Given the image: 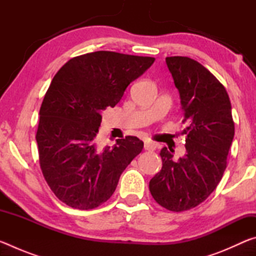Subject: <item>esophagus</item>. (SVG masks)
Returning a JSON list of instances; mask_svg holds the SVG:
<instances>
[{"label": "esophagus", "mask_w": 256, "mask_h": 256, "mask_svg": "<svg viewBox=\"0 0 256 256\" xmlns=\"http://www.w3.org/2000/svg\"><path fill=\"white\" fill-rule=\"evenodd\" d=\"M144 149L146 150H149V151H152L156 149V144L154 142H150V141H144Z\"/></svg>", "instance_id": "34e87169"}]
</instances>
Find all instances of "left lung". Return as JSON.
<instances>
[{"mask_svg":"<svg viewBox=\"0 0 256 256\" xmlns=\"http://www.w3.org/2000/svg\"><path fill=\"white\" fill-rule=\"evenodd\" d=\"M180 92L186 134V152L174 160L172 151H160L162 170L149 183L151 196L167 210L180 212L200 204L214 192L227 167L235 125L224 86L196 60L166 58Z\"/></svg>","mask_w":256,"mask_h":256,"instance_id":"1","label":"left lung"}]
</instances>
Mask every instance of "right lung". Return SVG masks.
<instances>
[{
    "mask_svg": "<svg viewBox=\"0 0 256 256\" xmlns=\"http://www.w3.org/2000/svg\"><path fill=\"white\" fill-rule=\"evenodd\" d=\"M154 58L99 50L71 58L52 80L40 110L36 134L40 168L56 198L89 210L115 192L118 180L144 142L136 136L98 146L102 112L114 107L128 86Z\"/></svg>",
    "mask_w": 256,
    "mask_h": 256,
    "instance_id": "obj_1",
    "label": "right lung"
}]
</instances>
